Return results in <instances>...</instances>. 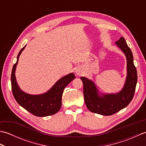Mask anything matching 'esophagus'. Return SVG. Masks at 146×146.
I'll return each instance as SVG.
<instances>
[{
    "label": "esophagus",
    "mask_w": 146,
    "mask_h": 146,
    "mask_svg": "<svg viewBox=\"0 0 146 146\" xmlns=\"http://www.w3.org/2000/svg\"><path fill=\"white\" fill-rule=\"evenodd\" d=\"M76 73L77 75H80V71L79 70H76Z\"/></svg>",
    "instance_id": "34e87169"
}]
</instances>
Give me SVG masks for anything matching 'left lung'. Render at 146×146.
<instances>
[{
    "label": "left lung",
    "mask_w": 146,
    "mask_h": 146,
    "mask_svg": "<svg viewBox=\"0 0 146 146\" xmlns=\"http://www.w3.org/2000/svg\"><path fill=\"white\" fill-rule=\"evenodd\" d=\"M116 44L124 52L127 62V76L122 91L117 94L104 95L100 97L94 83L85 77L80 78L83 83L86 106L93 113L111 115L126 107L134 97L137 82V73L133 61L132 51L122 37L116 42Z\"/></svg>",
    "instance_id": "8db88e82"
}]
</instances>
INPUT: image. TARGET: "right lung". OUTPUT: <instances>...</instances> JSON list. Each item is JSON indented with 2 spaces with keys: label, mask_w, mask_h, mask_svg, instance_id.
Returning a JSON list of instances; mask_svg holds the SVG:
<instances>
[{
  "label": "right lung",
  "mask_w": 146,
  "mask_h": 146,
  "mask_svg": "<svg viewBox=\"0 0 146 146\" xmlns=\"http://www.w3.org/2000/svg\"><path fill=\"white\" fill-rule=\"evenodd\" d=\"M25 47L26 46L19 52L17 62L12 68L11 86L14 97L21 107L34 115L46 117L55 114L61 108L62 95L64 88L75 78V76L73 73H70L63 77L59 80L48 92L44 94L31 95L25 94L19 88L15 76V68L18 63L19 57Z\"/></svg>",
  "instance_id": "obj_1"
}]
</instances>
